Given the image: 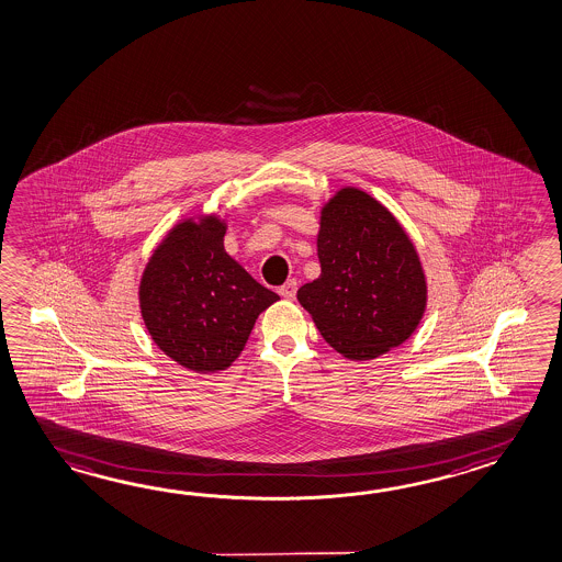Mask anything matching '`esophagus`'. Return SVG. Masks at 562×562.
<instances>
[{
  "label": "esophagus",
  "instance_id": "34e87169",
  "mask_svg": "<svg viewBox=\"0 0 562 562\" xmlns=\"http://www.w3.org/2000/svg\"><path fill=\"white\" fill-rule=\"evenodd\" d=\"M296 290H299V282L292 278V280H288L284 286H280L278 292H280V296H282V299L292 300L296 296Z\"/></svg>",
  "mask_w": 562,
  "mask_h": 562
}]
</instances>
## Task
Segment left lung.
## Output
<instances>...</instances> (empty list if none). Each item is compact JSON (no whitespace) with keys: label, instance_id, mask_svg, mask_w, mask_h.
<instances>
[{"label":"left lung","instance_id":"left-lung-1","mask_svg":"<svg viewBox=\"0 0 562 562\" xmlns=\"http://www.w3.org/2000/svg\"><path fill=\"white\" fill-rule=\"evenodd\" d=\"M321 276L299 290L324 340L350 360L386 355L413 336L426 278L413 240L379 200L342 188L324 204Z\"/></svg>","mask_w":562,"mask_h":562}]
</instances>
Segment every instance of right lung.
I'll return each instance as SVG.
<instances>
[{"label":"right lung","instance_id":"right-lung-1","mask_svg":"<svg viewBox=\"0 0 562 562\" xmlns=\"http://www.w3.org/2000/svg\"><path fill=\"white\" fill-rule=\"evenodd\" d=\"M226 222L210 214L176 224L139 280V310L151 340L200 374L232 367L260 312L280 296L224 250Z\"/></svg>","mask_w":562,"mask_h":562}]
</instances>
